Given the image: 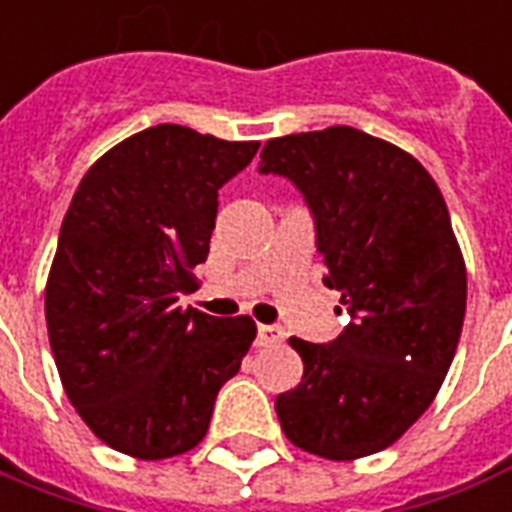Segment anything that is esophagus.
Returning <instances> with one entry per match:
<instances>
[{
    "label": "esophagus",
    "instance_id": "obj_1",
    "mask_svg": "<svg viewBox=\"0 0 512 512\" xmlns=\"http://www.w3.org/2000/svg\"><path fill=\"white\" fill-rule=\"evenodd\" d=\"M282 327L277 325H259V346H275L282 341Z\"/></svg>",
    "mask_w": 512,
    "mask_h": 512
}]
</instances>
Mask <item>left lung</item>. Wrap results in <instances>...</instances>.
<instances>
[{"label":"left lung","instance_id":"left-lung-1","mask_svg":"<svg viewBox=\"0 0 512 512\" xmlns=\"http://www.w3.org/2000/svg\"><path fill=\"white\" fill-rule=\"evenodd\" d=\"M259 171L304 192L325 285L351 317L330 343L290 338L304 378L277 396L282 431L325 460L375 455L431 407L463 333L468 275L444 195L418 158L351 126L275 137Z\"/></svg>","mask_w":512,"mask_h":512}]
</instances>
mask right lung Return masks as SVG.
I'll return each mask as SVG.
<instances>
[{"instance_id": "add662e5", "label": "right lung", "mask_w": 512, "mask_h": 512, "mask_svg": "<svg viewBox=\"0 0 512 512\" xmlns=\"http://www.w3.org/2000/svg\"><path fill=\"white\" fill-rule=\"evenodd\" d=\"M259 142L158 124L110 147L73 192L44 290L49 346L89 431L137 460L198 447L251 317L177 306L208 256L219 187Z\"/></svg>"}]
</instances>
